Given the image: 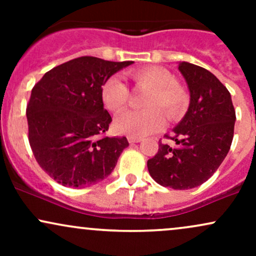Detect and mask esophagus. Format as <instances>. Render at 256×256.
I'll return each instance as SVG.
<instances>
[{
  "label": "esophagus",
  "mask_w": 256,
  "mask_h": 256,
  "mask_svg": "<svg viewBox=\"0 0 256 256\" xmlns=\"http://www.w3.org/2000/svg\"><path fill=\"white\" fill-rule=\"evenodd\" d=\"M128 143H131V144H134V143H138V142H140V138H138V137H134V136H128Z\"/></svg>",
  "instance_id": "obj_1"
}]
</instances>
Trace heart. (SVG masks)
Segmentation results:
<instances>
[{
	"label": "heart",
	"instance_id": "b5f03b06",
	"mask_svg": "<svg viewBox=\"0 0 256 256\" xmlns=\"http://www.w3.org/2000/svg\"><path fill=\"white\" fill-rule=\"evenodd\" d=\"M130 77L137 89L148 90L143 100L144 110H128L114 122L118 132L134 137H144L165 126V116L177 120L188 104V95L173 74L158 66H146L130 71ZM104 104L110 112L118 113L128 104L130 89L119 77L106 80L101 90Z\"/></svg>",
	"mask_w": 256,
	"mask_h": 256
}]
</instances>
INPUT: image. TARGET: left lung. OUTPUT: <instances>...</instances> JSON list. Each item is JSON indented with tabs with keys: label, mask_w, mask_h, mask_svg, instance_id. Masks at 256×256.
<instances>
[{
	"label": "left lung",
	"mask_w": 256,
	"mask_h": 256,
	"mask_svg": "<svg viewBox=\"0 0 256 256\" xmlns=\"http://www.w3.org/2000/svg\"><path fill=\"white\" fill-rule=\"evenodd\" d=\"M190 91L189 110L146 166L162 186L186 190L213 176L228 155L234 138L236 112L228 90L213 73L189 62H179Z\"/></svg>",
	"instance_id": "left-lung-1"
}]
</instances>
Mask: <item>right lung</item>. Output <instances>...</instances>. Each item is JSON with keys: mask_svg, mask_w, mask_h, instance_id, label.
<instances>
[{"mask_svg": "<svg viewBox=\"0 0 256 256\" xmlns=\"http://www.w3.org/2000/svg\"><path fill=\"white\" fill-rule=\"evenodd\" d=\"M131 64L80 56L52 68L32 88L28 142L38 165L58 184L84 188L104 180L128 146L126 137L104 136L112 116L101 90Z\"/></svg>", "mask_w": 256, "mask_h": 256, "instance_id": "right-lung-1", "label": "right lung"}]
</instances>
